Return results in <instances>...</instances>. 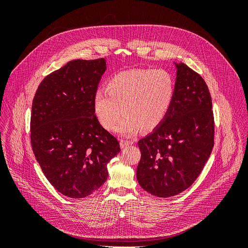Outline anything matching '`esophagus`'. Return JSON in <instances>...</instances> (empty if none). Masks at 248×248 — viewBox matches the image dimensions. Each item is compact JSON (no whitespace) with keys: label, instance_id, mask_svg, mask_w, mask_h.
I'll use <instances>...</instances> for the list:
<instances>
[{"label":"esophagus","instance_id":"1","mask_svg":"<svg viewBox=\"0 0 248 248\" xmlns=\"http://www.w3.org/2000/svg\"><path fill=\"white\" fill-rule=\"evenodd\" d=\"M133 144V140H121V141H120V146H121L122 149L128 147L130 145Z\"/></svg>","mask_w":248,"mask_h":248}]
</instances>
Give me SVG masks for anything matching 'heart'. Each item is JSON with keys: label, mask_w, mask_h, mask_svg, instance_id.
I'll return each instance as SVG.
<instances>
[{"label": "heart", "mask_w": 248, "mask_h": 248, "mask_svg": "<svg viewBox=\"0 0 248 248\" xmlns=\"http://www.w3.org/2000/svg\"><path fill=\"white\" fill-rule=\"evenodd\" d=\"M106 89L94 94V114L103 128L112 130L123 112L118 130L124 136L157 128L176 97L175 78L164 69L122 71L108 81Z\"/></svg>", "instance_id": "obj_1"}]
</instances>
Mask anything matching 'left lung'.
<instances>
[{"label":"left lung","instance_id":"1","mask_svg":"<svg viewBox=\"0 0 248 248\" xmlns=\"http://www.w3.org/2000/svg\"><path fill=\"white\" fill-rule=\"evenodd\" d=\"M176 64V63H175ZM176 97L166 120L139 140L140 185L170 198L196 181L214 146V117L208 86L184 63L176 64Z\"/></svg>","mask_w":248,"mask_h":248}]
</instances>
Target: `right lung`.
Listing matches in <instances>:
<instances>
[{
  "mask_svg": "<svg viewBox=\"0 0 248 248\" xmlns=\"http://www.w3.org/2000/svg\"><path fill=\"white\" fill-rule=\"evenodd\" d=\"M104 59L73 60L51 72L32 103L31 144L44 176L63 196L82 199L107 181L108 163L121 150L93 110Z\"/></svg>",
  "mask_w": 248,
  "mask_h": 248,
  "instance_id": "1",
  "label": "right lung"
}]
</instances>
